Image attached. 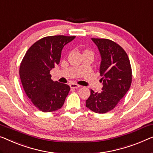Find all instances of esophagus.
I'll return each mask as SVG.
<instances>
[{
    "label": "esophagus",
    "instance_id": "1",
    "mask_svg": "<svg viewBox=\"0 0 153 153\" xmlns=\"http://www.w3.org/2000/svg\"><path fill=\"white\" fill-rule=\"evenodd\" d=\"M81 86L78 85V84H75V83H71L70 84V87L71 88H79Z\"/></svg>",
    "mask_w": 153,
    "mask_h": 153
}]
</instances>
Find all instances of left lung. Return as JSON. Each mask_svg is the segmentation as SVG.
<instances>
[{"instance_id": "left-lung-1", "label": "left lung", "mask_w": 153, "mask_h": 153, "mask_svg": "<svg viewBox=\"0 0 153 153\" xmlns=\"http://www.w3.org/2000/svg\"><path fill=\"white\" fill-rule=\"evenodd\" d=\"M91 39L101 56L100 74L103 87L100 93L91 89L86 106L95 113H105L113 110L129 90L131 66L126 51L116 42L105 38Z\"/></svg>"}]
</instances>
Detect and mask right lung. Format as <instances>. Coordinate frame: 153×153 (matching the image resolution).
Segmentation results:
<instances>
[{"label": "right lung", "instance_id": "add662e5", "mask_svg": "<svg viewBox=\"0 0 153 153\" xmlns=\"http://www.w3.org/2000/svg\"><path fill=\"white\" fill-rule=\"evenodd\" d=\"M76 36H47L36 42L27 50L20 65L19 74L29 99L42 112L60 109L69 94L70 86L53 81L51 70L58 65L65 45Z\"/></svg>", "mask_w": 153, "mask_h": 153}]
</instances>
